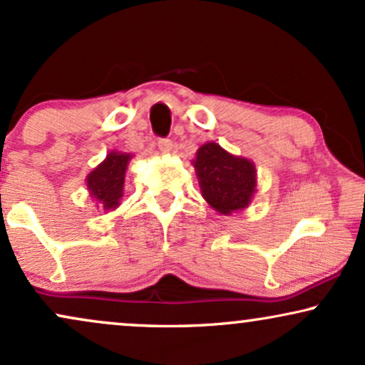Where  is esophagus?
<instances>
[{
	"instance_id": "obj_1",
	"label": "esophagus",
	"mask_w": 365,
	"mask_h": 365,
	"mask_svg": "<svg viewBox=\"0 0 365 365\" xmlns=\"http://www.w3.org/2000/svg\"><path fill=\"white\" fill-rule=\"evenodd\" d=\"M157 145H159V150L162 154H169V152L173 150V142H170L169 138H159V140H157Z\"/></svg>"
}]
</instances>
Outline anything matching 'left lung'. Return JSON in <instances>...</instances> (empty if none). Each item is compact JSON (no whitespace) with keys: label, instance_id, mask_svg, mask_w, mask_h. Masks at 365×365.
Returning <instances> with one entry per match:
<instances>
[{"label":"left lung","instance_id":"left-lung-1","mask_svg":"<svg viewBox=\"0 0 365 365\" xmlns=\"http://www.w3.org/2000/svg\"><path fill=\"white\" fill-rule=\"evenodd\" d=\"M195 165L201 196L211 208L232 215L250 205L257 187L254 162L232 155L217 142H206L197 148Z\"/></svg>","mask_w":365,"mask_h":365}]
</instances>
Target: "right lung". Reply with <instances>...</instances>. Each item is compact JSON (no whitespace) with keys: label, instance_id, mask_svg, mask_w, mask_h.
Segmentation results:
<instances>
[{"label":"right lung","instance_id":"right-lung-1","mask_svg":"<svg viewBox=\"0 0 365 365\" xmlns=\"http://www.w3.org/2000/svg\"><path fill=\"white\" fill-rule=\"evenodd\" d=\"M132 155L125 152L111 150L106 159L98 168H94L86 178V186L89 196L96 201L98 208L115 210L120 206V200L123 196L125 173Z\"/></svg>","mask_w":365,"mask_h":365}]
</instances>
